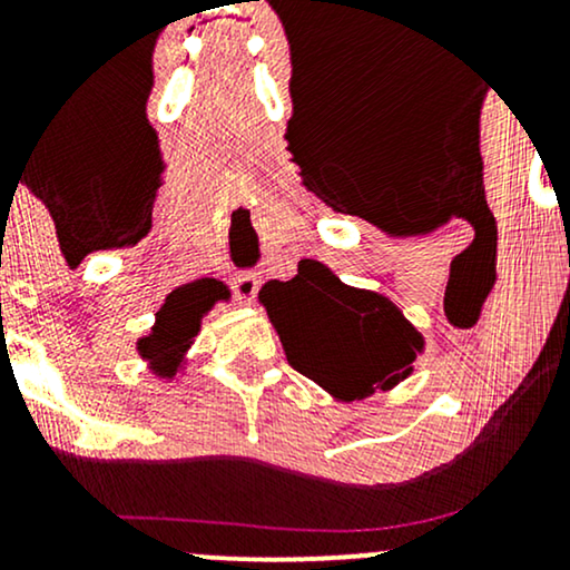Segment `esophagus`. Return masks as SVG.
Here are the masks:
<instances>
[{"instance_id":"obj_1","label":"esophagus","mask_w":570,"mask_h":570,"mask_svg":"<svg viewBox=\"0 0 570 570\" xmlns=\"http://www.w3.org/2000/svg\"><path fill=\"white\" fill-rule=\"evenodd\" d=\"M233 292H235V297H238V303L252 305L254 297H257V292H259V278L254 276V273H248V271L235 273Z\"/></svg>"}]
</instances>
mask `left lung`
Wrapping results in <instances>:
<instances>
[{"instance_id":"left-lung-1","label":"left lung","mask_w":570,"mask_h":570,"mask_svg":"<svg viewBox=\"0 0 570 570\" xmlns=\"http://www.w3.org/2000/svg\"><path fill=\"white\" fill-rule=\"evenodd\" d=\"M259 299L292 367L343 402L404 381L423 348L391 299L351 289L313 259L299 263L292 281L265 284Z\"/></svg>"}]
</instances>
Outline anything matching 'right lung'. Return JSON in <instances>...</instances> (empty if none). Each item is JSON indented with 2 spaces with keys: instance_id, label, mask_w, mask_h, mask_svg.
I'll return each instance as SVG.
<instances>
[{
  "instance_id": "1",
  "label": "right lung",
  "mask_w": 570,
  "mask_h": 570,
  "mask_svg": "<svg viewBox=\"0 0 570 570\" xmlns=\"http://www.w3.org/2000/svg\"><path fill=\"white\" fill-rule=\"evenodd\" d=\"M214 297L217 294L206 281H195L168 294L158 322L153 326V335L139 340V353L153 364L155 372L174 375L193 337L198 335L200 316L212 307Z\"/></svg>"
}]
</instances>
